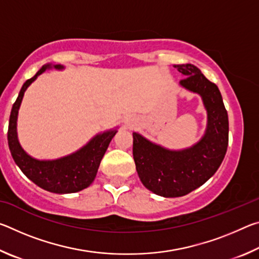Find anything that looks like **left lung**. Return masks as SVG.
Segmentation results:
<instances>
[{
  "label": "left lung",
  "mask_w": 259,
  "mask_h": 259,
  "mask_svg": "<svg viewBox=\"0 0 259 259\" xmlns=\"http://www.w3.org/2000/svg\"><path fill=\"white\" fill-rule=\"evenodd\" d=\"M185 77L181 84L201 95L208 111L204 137L191 148L169 151L134 133L133 154L138 176L147 190L164 198L186 195L217 171L229 145V116L218 87L192 64L175 65Z\"/></svg>",
  "instance_id": "1"
}]
</instances>
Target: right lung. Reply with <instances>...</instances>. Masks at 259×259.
<instances>
[{
	"mask_svg": "<svg viewBox=\"0 0 259 259\" xmlns=\"http://www.w3.org/2000/svg\"><path fill=\"white\" fill-rule=\"evenodd\" d=\"M57 69L63 68L60 65H55ZM51 65H46L35 75L24 83L21 87L18 98L14 104L9 120L8 144L11 155L16 164L19 166L25 176L34 184L46 191L52 193H75L83 190L94 182L97 175L100 161L106 152L116 130L107 131L96 137L74 154L54 161H38L30 157L19 145L17 138V115L21 100L27 87Z\"/></svg>",
	"mask_w": 259,
	"mask_h": 259,
	"instance_id": "add662e5",
	"label": "right lung"
}]
</instances>
